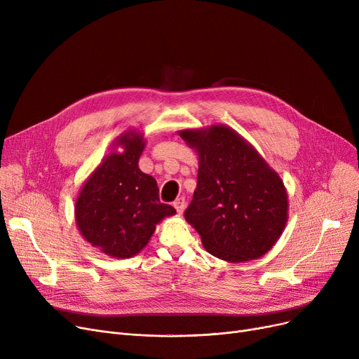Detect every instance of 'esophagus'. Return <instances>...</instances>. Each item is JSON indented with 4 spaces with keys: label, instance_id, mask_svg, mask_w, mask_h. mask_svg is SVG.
Returning a JSON list of instances; mask_svg holds the SVG:
<instances>
[{
    "label": "esophagus",
    "instance_id": "34e87169",
    "mask_svg": "<svg viewBox=\"0 0 359 359\" xmlns=\"http://www.w3.org/2000/svg\"><path fill=\"white\" fill-rule=\"evenodd\" d=\"M173 205H175V208H176L177 214H183V211H184V208H186V201H184V198L176 199Z\"/></svg>",
    "mask_w": 359,
    "mask_h": 359
}]
</instances>
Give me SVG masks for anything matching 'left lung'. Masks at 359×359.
<instances>
[{
    "instance_id": "8db88e82",
    "label": "left lung",
    "mask_w": 359,
    "mask_h": 359,
    "mask_svg": "<svg viewBox=\"0 0 359 359\" xmlns=\"http://www.w3.org/2000/svg\"><path fill=\"white\" fill-rule=\"evenodd\" d=\"M179 135L199 156L196 191L184 218L203 248L231 263L269 252L288 219L278 173L229 126L184 129Z\"/></svg>"
}]
</instances>
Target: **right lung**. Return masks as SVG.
<instances>
[{"mask_svg": "<svg viewBox=\"0 0 359 359\" xmlns=\"http://www.w3.org/2000/svg\"><path fill=\"white\" fill-rule=\"evenodd\" d=\"M113 151L81 187L75 202V222L83 237L107 256L128 259L140 253L156 225L175 215L172 205L161 203L153 176L142 173L138 160L145 141L135 130L125 132Z\"/></svg>", "mask_w": 359, "mask_h": 359, "instance_id": "right-lung-1", "label": "right lung"}]
</instances>
